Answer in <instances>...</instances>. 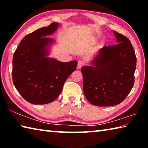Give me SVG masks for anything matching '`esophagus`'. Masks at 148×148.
<instances>
[{
    "label": "esophagus",
    "mask_w": 148,
    "mask_h": 148,
    "mask_svg": "<svg viewBox=\"0 0 148 148\" xmlns=\"http://www.w3.org/2000/svg\"><path fill=\"white\" fill-rule=\"evenodd\" d=\"M84 64H85V62L84 61V60H79V61H78V62H77V69L82 68V67L84 65Z\"/></svg>",
    "instance_id": "esophagus-1"
}]
</instances>
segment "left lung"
Here are the masks:
<instances>
[{"mask_svg":"<svg viewBox=\"0 0 148 148\" xmlns=\"http://www.w3.org/2000/svg\"><path fill=\"white\" fill-rule=\"evenodd\" d=\"M118 44L99 50L91 66L82 67L83 89L90 103L98 106L119 104L134 83L136 57L126 36L113 31Z\"/></svg>","mask_w":148,"mask_h":148,"instance_id":"left-lung-1","label":"left lung"}]
</instances>
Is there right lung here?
<instances>
[{"label":"right lung","instance_id":"1","mask_svg":"<svg viewBox=\"0 0 148 148\" xmlns=\"http://www.w3.org/2000/svg\"><path fill=\"white\" fill-rule=\"evenodd\" d=\"M59 25L53 22L27 34L14 53V84L23 98L31 104L54 101L61 92L67 77L76 69V61L62 62L47 57L49 46L55 42L48 36Z\"/></svg>","mask_w":148,"mask_h":148}]
</instances>
